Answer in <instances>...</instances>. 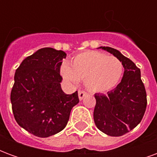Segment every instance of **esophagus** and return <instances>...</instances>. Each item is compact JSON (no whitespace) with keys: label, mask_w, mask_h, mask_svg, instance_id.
I'll use <instances>...</instances> for the list:
<instances>
[{"label":"esophagus","mask_w":157,"mask_h":157,"mask_svg":"<svg viewBox=\"0 0 157 157\" xmlns=\"http://www.w3.org/2000/svg\"><path fill=\"white\" fill-rule=\"evenodd\" d=\"M86 95H87V93L84 91H79L78 92V97L80 100H82Z\"/></svg>","instance_id":"34e87169"}]
</instances>
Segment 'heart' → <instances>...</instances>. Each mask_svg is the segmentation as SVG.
Segmentation results:
<instances>
[{"label":"heart","instance_id":"heart-1","mask_svg":"<svg viewBox=\"0 0 157 157\" xmlns=\"http://www.w3.org/2000/svg\"><path fill=\"white\" fill-rule=\"evenodd\" d=\"M60 74L68 82L84 81L85 86L91 92H106L119 83L124 74V65L117 57L87 50L75 55L71 65L64 63Z\"/></svg>","mask_w":157,"mask_h":157}]
</instances>
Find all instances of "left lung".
Wrapping results in <instances>:
<instances>
[{
  "label": "left lung",
  "mask_w": 157,
  "mask_h": 157,
  "mask_svg": "<svg viewBox=\"0 0 157 157\" xmlns=\"http://www.w3.org/2000/svg\"><path fill=\"white\" fill-rule=\"evenodd\" d=\"M119 59L124 72L121 82L107 94L96 93L93 118L99 130L109 136L125 135L140 123L147 100L140 70L134 62L111 47H100Z\"/></svg>",
  "instance_id": "1"
}]
</instances>
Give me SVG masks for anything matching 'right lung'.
<instances>
[{"label":"right lung","mask_w":157,"mask_h":157,"mask_svg":"<svg viewBox=\"0 0 157 157\" xmlns=\"http://www.w3.org/2000/svg\"><path fill=\"white\" fill-rule=\"evenodd\" d=\"M66 54L43 48L24 59L16 70L11 92L12 112L22 128L46 138L64 129L72 108L79 102L77 91H62L59 75Z\"/></svg>","instance_id":"1"}]
</instances>
